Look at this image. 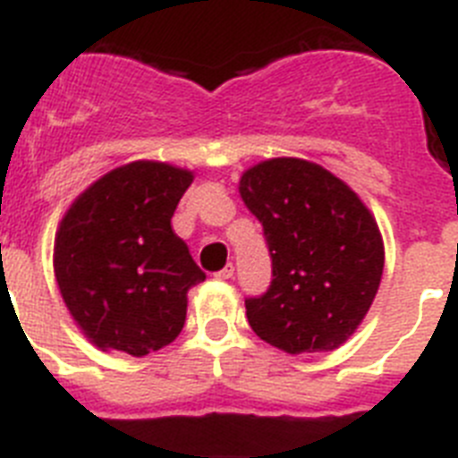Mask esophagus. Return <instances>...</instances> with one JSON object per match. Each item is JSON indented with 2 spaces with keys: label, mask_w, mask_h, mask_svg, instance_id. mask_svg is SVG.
I'll list each match as a JSON object with an SVG mask.
<instances>
[{
  "label": "esophagus",
  "mask_w": 458,
  "mask_h": 458,
  "mask_svg": "<svg viewBox=\"0 0 458 458\" xmlns=\"http://www.w3.org/2000/svg\"><path fill=\"white\" fill-rule=\"evenodd\" d=\"M234 274V265L230 262V265H225L224 269H218L216 274H214V278H218V281H228V278H233Z\"/></svg>",
  "instance_id": "esophagus-1"
}]
</instances>
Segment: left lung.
I'll return each instance as SVG.
<instances>
[{
  "instance_id": "1",
  "label": "left lung",
  "mask_w": 458,
  "mask_h": 458,
  "mask_svg": "<svg viewBox=\"0 0 458 458\" xmlns=\"http://www.w3.org/2000/svg\"><path fill=\"white\" fill-rule=\"evenodd\" d=\"M240 193L262 224L272 284L246 297L253 332L301 355L339 348L383 278L380 230L339 177L301 158H272L242 174Z\"/></svg>"
}]
</instances>
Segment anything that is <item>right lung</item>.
Returning a JSON list of instances; mask_svg holds the SVG:
<instances>
[{
    "label": "right lung",
    "mask_w": 458,
    "mask_h": 458,
    "mask_svg": "<svg viewBox=\"0 0 458 458\" xmlns=\"http://www.w3.org/2000/svg\"><path fill=\"white\" fill-rule=\"evenodd\" d=\"M189 170L135 161L89 186L62 218L55 276L71 316L103 350L145 357L186 323V293L205 281L170 218Z\"/></svg>",
    "instance_id": "add662e5"
}]
</instances>
